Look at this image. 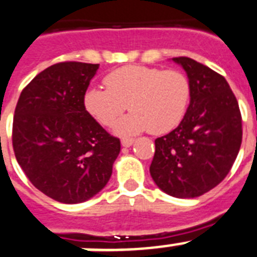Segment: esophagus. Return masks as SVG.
I'll return each instance as SVG.
<instances>
[{
    "instance_id": "34e87169",
    "label": "esophagus",
    "mask_w": 257,
    "mask_h": 257,
    "mask_svg": "<svg viewBox=\"0 0 257 257\" xmlns=\"http://www.w3.org/2000/svg\"><path fill=\"white\" fill-rule=\"evenodd\" d=\"M135 142V138H131V137H122L121 138V146L124 147H131Z\"/></svg>"
}]
</instances>
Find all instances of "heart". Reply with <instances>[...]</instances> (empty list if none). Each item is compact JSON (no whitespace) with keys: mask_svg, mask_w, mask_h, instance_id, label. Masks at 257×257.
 <instances>
[{"mask_svg":"<svg viewBox=\"0 0 257 257\" xmlns=\"http://www.w3.org/2000/svg\"><path fill=\"white\" fill-rule=\"evenodd\" d=\"M106 88L90 86L84 106L102 125L111 126L126 108L132 110L115 126L117 135H136L149 129L166 135L181 122L190 103V80L177 70L124 66L104 77Z\"/></svg>","mask_w":257,"mask_h":257,"instance_id":"heart-1","label":"heart"}]
</instances>
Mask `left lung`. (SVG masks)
Returning <instances> with one entry per match:
<instances>
[{
  "instance_id": "1",
  "label": "left lung",
  "mask_w": 257,
  "mask_h": 257,
  "mask_svg": "<svg viewBox=\"0 0 257 257\" xmlns=\"http://www.w3.org/2000/svg\"><path fill=\"white\" fill-rule=\"evenodd\" d=\"M190 80L191 97L176 129L155 140L150 173L164 193L196 198L226 177L242 144V116L224 76L191 58H172Z\"/></svg>"
}]
</instances>
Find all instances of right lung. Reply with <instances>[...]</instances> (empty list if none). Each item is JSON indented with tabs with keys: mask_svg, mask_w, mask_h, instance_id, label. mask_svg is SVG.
<instances>
[{
	"mask_svg": "<svg viewBox=\"0 0 257 257\" xmlns=\"http://www.w3.org/2000/svg\"><path fill=\"white\" fill-rule=\"evenodd\" d=\"M99 64L62 62L40 72L15 107L13 147L33 186L51 199L75 204L106 186L120 140L84 106Z\"/></svg>",
	"mask_w": 257,
	"mask_h": 257,
	"instance_id": "right-lung-1",
	"label": "right lung"
}]
</instances>
